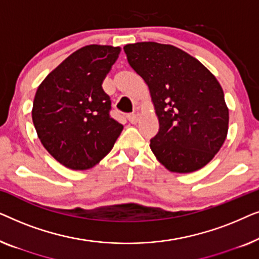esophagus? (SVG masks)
<instances>
[{"instance_id": "34e87169", "label": "esophagus", "mask_w": 259, "mask_h": 259, "mask_svg": "<svg viewBox=\"0 0 259 259\" xmlns=\"http://www.w3.org/2000/svg\"><path fill=\"white\" fill-rule=\"evenodd\" d=\"M127 119H128V121L131 123H137L138 120H139V116H138L137 114H130V115H127Z\"/></svg>"}]
</instances>
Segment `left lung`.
Wrapping results in <instances>:
<instances>
[{
  "mask_svg": "<svg viewBox=\"0 0 259 259\" xmlns=\"http://www.w3.org/2000/svg\"><path fill=\"white\" fill-rule=\"evenodd\" d=\"M127 61L150 88L159 132L150 147L168 171L190 173L210 162L224 144L229 109L215 76L171 45L137 42Z\"/></svg>",
  "mask_w": 259,
  "mask_h": 259,
  "instance_id": "1",
  "label": "left lung"
}]
</instances>
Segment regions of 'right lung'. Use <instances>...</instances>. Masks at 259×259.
Segmentation results:
<instances>
[{"instance_id": "1", "label": "right lung", "mask_w": 259, "mask_h": 259, "mask_svg": "<svg viewBox=\"0 0 259 259\" xmlns=\"http://www.w3.org/2000/svg\"><path fill=\"white\" fill-rule=\"evenodd\" d=\"M120 47L90 45L77 49L38 86L31 118L38 139L53 158L72 169L93 167L109 153L123 126L111 118L102 90Z\"/></svg>"}]
</instances>
